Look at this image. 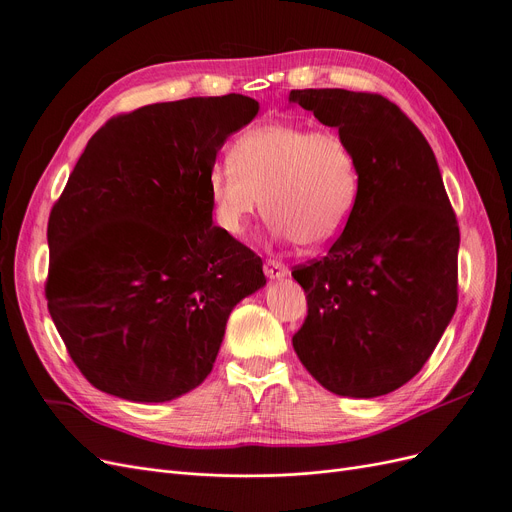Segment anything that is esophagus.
Listing matches in <instances>:
<instances>
[{"mask_svg":"<svg viewBox=\"0 0 512 512\" xmlns=\"http://www.w3.org/2000/svg\"><path fill=\"white\" fill-rule=\"evenodd\" d=\"M263 272H266V276L272 280H280L289 274V268L278 259H266L263 261Z\"/></svg>","mask_w":512,"mask_h":512,"instance_id":"esophagus-1","label":"esophagus"}]
</instances>
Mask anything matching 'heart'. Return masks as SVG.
I'll list each match as a JSON object with an SVG mask.
<instances>
[{
  "label": "heart",
  "instance_id": "obj_1",
  "mask_svg": "<svg viewBox=\"0 0 512 512\" xmlns=\"http://www.w3.org/2000/svg\"><path fill=\"white\" fill-rule=\"evenodd\" d=\"M361 194V164L339 130L272 122L246 130L230 164L208 177L213 217L225 234L244 236L255 215L306 249L335 242Z\"/></svg>",
  "mask_w": 512,
  "mask_h": 512
}]
</instances>
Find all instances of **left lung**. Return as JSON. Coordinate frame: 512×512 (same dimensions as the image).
Wrapping results in <instances>:
<instances>
[{"instance_id": "1", "label": "left lung", "mask_w": 512, "mask_h": 512, "mask_svg": "<svg viewBox=\"0 0 512 512\" xmlns=\"http://www.w3.org/2000/svg\"><path fill=\"white\" fill-rule=\"evenodd\" d=\"M361 164L354 213L325 257L293 268L308 316L293 348L327 390L373 399L407 384L458 306L460 227L426 137L382 94L291 90Z\"/></svg>"}]
</instances>
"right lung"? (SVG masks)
Wrapping results in <instances>:
<instances>
[{
	"mask_svg": "<svg viewBox=\"0 0 512 512\" xmlns=\"http://www.w3.org/2000/svg\"><path fill=\"white\" fill-rule=\"evenodd\" d=\"M259 103L242 94L107 120L48 219V310L71 361L107 394L164 403L211 373L225 323L266 285L263 261L213 225L208 177Z\"/></svg>",
	"mask_w": 512,
	"mask_h": 512,
	"instance_id": "add662e5",
	"label": "right lung"
}]
</instances>
